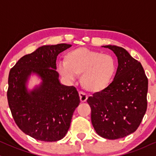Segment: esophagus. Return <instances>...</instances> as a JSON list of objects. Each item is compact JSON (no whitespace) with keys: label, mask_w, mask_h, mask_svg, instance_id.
Listing matches in <instances>:
<instances>
[{"label":"esophagus","mask_w":156,"mask_h":156,"mask_svg":"<svg viewBox=\"0 0 156 156\" xmlns=\"http://www.w3.org/2000/svg\"><path fill=\"white\" fill-rule=\"evenodd\" d=\"M79 96H80V101L83 102H83H86V100H87V98H88V96L86 95L85 93L81 92V91L79 92Z\"/></svg>","instance_id":"obj_1"}]
</instances>
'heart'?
I'll use <instances>...</instances> for the list:
<instances>
[{"instance_id": "heart-1", "label": "heart", "mask_w": 156, "mask_h": 156, "mask_svg": "<svg viewBox=\"0 0 156 156\" xmlns=\"http://www.w3.org/2000/svg\"><path fill=\"white\" fill-rule=\"evenodd\" d=\"M58 71L72 81L80 76V83L89 92L102 91L109 86L116 71L115 60L111 55L102 54L86 47H78L65 55L64 62L58 65Z\"/></svg>"}]
</instances>
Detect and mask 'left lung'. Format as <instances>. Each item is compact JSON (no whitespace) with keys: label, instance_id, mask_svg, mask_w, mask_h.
<instances>
[{"label":"left lung","instance_id":"obj_1","mask_svg":"<svg viewBox=\"0 0 156 156\" xmlns=\"http://www.w3.org/2000/svg\"><path fill=\"white\" fill-rule=\"evenodd\" d=\"M118 60L114 78L107 88L89 96L91 122L96 133L116 140L134 133L147 109L148 80L141 63L125 49L106 45Z\"/></svg>","mask_w":156,"mask_h":156}]
</instances>
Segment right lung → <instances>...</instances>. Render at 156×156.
<instances>
[{
	"mask_svg": "<svg viewBox=\"0 0 156 156\" xmlns=\"http://www.w3.org/2000/svg\"><path fill=\"white\" fill-rule=\"evenodd\" d=\"M70 47L42 46L22 57L10 70L7 98L13 119L23 133L38 140L63 138L80 104L76 88L61 84L56 71L58 54ZM31 73L37 74L42 82L28 91L26 83Z\"/></svg>",
	"mask_w": 156,
	"mask_h": 156,
	"instance_id": "1",
	"label": "right lung"
}]
</instances>
